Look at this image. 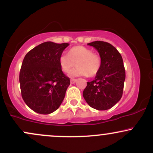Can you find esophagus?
Here are the masks:
<instances>
[{"instance_id":"1","label":"esophagus","mask_w":153,"mask_h":153,"mask_svg":"<svg viewBox=\"0 0 153 153\" xmlns=\"http://www.w3.org/2000/svg\"><path fill=\"white\" fill-rule=\"evenodd\" d=\"M77 81V79H74V78H73V79H71V84H73V83H75V82Z\"/></svg>"}]
</instances>
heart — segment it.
<instances>
[{
  "label": "heart",
  "mask_w": 153,
  "mask_h": 153,
  "mask_svg": "<svg viewBox=\"0 0 153 153\" xmlns=\"http://www.w3.org/2000/svg\"><path fill=\"white\" fill-rule=\"evenodd\" d=\"M59 66L65 73L69 74L76 63L77 68L73 76H95L101 69V59L98 54L83 46L71 48L68 54H62L59 59Z\"/></svg>",
  "instance_id": "obj_1"
}]
</instances>
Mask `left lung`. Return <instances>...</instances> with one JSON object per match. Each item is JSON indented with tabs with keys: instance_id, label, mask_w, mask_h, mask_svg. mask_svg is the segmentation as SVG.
Listing matches in <instances>:
<instances>
[{
	"instance_id": "left-lung-1",
	"label": "left lung",
	"mask_w": 153,
	"mask_h": 153,
	"mask_svg": "<svg viewBox=\"0 0 153 153\" xmlns=\"http://www.w3.org/2000/svg\"><path fill=\"white\" fill-rule=\"evenodd\" d=\"M88 45L99 52L101 65L94 80L87 82L82 96L95 109H109L123 94L126 75L122 55L113 45L106 42L95 41Z\"/></svg>"
}]
</instances>
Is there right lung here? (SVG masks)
Instances as JSON below:
<instances>
[{
    "instance_id": "1",
    "label": "right lung",
    "mask_w": 153,
    "mask_h": 153,
    "mask_svg": "<svg viewBox=\"0 0 153 153\" xmlns=\"http://www.w3.org/2000/svg\"><path fill=\"white\" fill-rule=\"evenodd\" d=\"M68 45L46 42L24 57L19 73L21 93L26 104L36 113H52L64 99L71 82L63 73L59 59Z\"/></svg>"
}]
</instances>
